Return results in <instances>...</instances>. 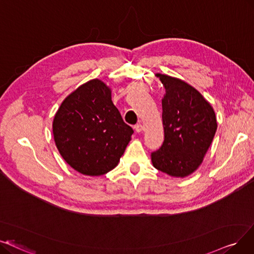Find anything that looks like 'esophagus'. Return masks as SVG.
Listing matches in <instances>:
<instances>
[{
  "label": "esophagus",
  "instance_id": "obj_1",
  "mask_svg": "<svg viewBox=\"0 0 254 254\" xmlns=\"http://www.w3.org/2000/svg\"><path fill=\"white\" fill-rule=\"evenodd\" d=\"M134 129H135V131H136L137 133H139V132H141V131L144 130V126L139 123V124H136V125L134 126Z\"/></svg>",
  "mask_w": 254,
  "mask_h": 254
}]
</instances>
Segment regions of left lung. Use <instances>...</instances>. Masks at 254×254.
Segmentation results:
<instances>
[{
    "label": "left lung",
    "mask_w": 254,
    "mask_h": 254,
    "mask_svg": "<svg viewBox=\"0 0 254 254\" xmlns=\"http://www.w3.org/2000/svg\"><path fill=\"white\" fill-rule=\"evenodd\" d=\"M166 89L161 100L164 144L151 154L153 167L172 177L192 174L203 161L217 131L215 110L186 81L156 74Z\"/></svg>",
    "instance_id": "1"
}]
</instances>
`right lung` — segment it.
<instances>
[{
  "instance_id": "1",
  "label": "right lung",
  "mask_w": 254,
  "mask_h": 254,
  "mask_svg": "<svg viewBox=\"0 0 254 254\" xmlns=\"http://www.w3.org/2000/svg\"><path fill=\"white\" fill-rule=\"evenodd\" d=\"M52 129L60 155L86 176L115 169L133 133L111 101V88L100 79L87 81L63 101Z\"/></svg>"
}]
</instances>
